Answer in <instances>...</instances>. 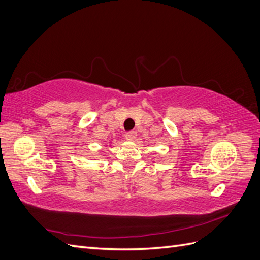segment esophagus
Segmentation results:
<instances>
[{
  "mask_svg": "<svg viewBox=\"0 0 260 260\" xmlns=\"http://www.w3.org/2000/svg\"><path fill=\"white\" fill-rule=\"evenodd\" d=\"M136 138H137L136 131H129L125 133V139H127L128 141H133V140H136Z\"/></svg>",
  "mask_w": 260,
  "mask_h": 260,
  "instance_id": "34e87169",
  "label": "esophagus"
}]
</instances>
